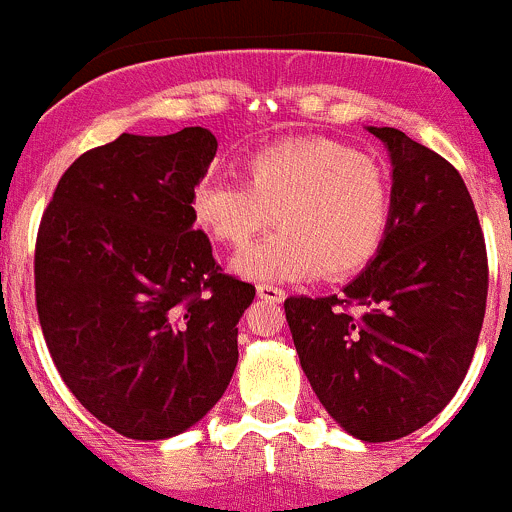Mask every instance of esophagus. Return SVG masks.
I'll list each match as a JSON object with an SVG mask.
<instances>
[{
	"mask_svg": "<svg viewBox=\"0 0 512 512\" xmlns=\"http://www.w3.org/2000/svg\"><path fill=\"white\" fill-rule=\"evenodd\" d=\"M256 293H258V298L266 303H281L283 298H286V291L278 286H271V283H258Z\"/></svg>",
	"mask_w": 512,
	"mask_h": 512,
	"instance_id": "obj_1",
	"label": "esophagus"
}]
</instances>
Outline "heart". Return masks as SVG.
<instances>
[{"mask_svg":"<svg viewBox=\"0 0 512 512\" xmlns=\"http://www.w3.org/2000/svg\"><path fill=\"white\" fill-rule=\"evenodd\" d=\"M244 181L206 179L191 196L201 229L246 249L278 219L276 236L234 261L251 281H303L361 271L388 229L391 189L381 166L328 139L278 141L254 151Z\"/></svg>","mask_w":512,"mask_h":512,"instance_id":"1","label":"heart"}]
</instances>
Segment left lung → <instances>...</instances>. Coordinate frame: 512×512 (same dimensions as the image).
Masks as SVG:
<instances>
[{
	"label": "left lung",
	"instance_id": "left-lung-1",
	"mask_svg": "<svg viewBox=\"0 0 512 512\" xmlns=\"http://www.w3.org/2000/svg\"><path fill=\"white\" fill-rule=\"evenodd\" d=\"M393 166L391 216L368 266L326 298H286L301 368L333 421L366 443L433 421L463 383L488 296L485 239L453 164L368 126Z\"/></svg>",
	"mask_w": 512,
	"mask_h": 512
}]
</instances>
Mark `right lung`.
<instances>
[{"mask_svg": "<svg viewBox=\"0 0 512 512\" xmlns=\"http://www.w3.org/2000/svg\"><path fill=\"white\" fill-rule=\"evenodd\" d=\"M216 136L121 134L54 189L34 251L37 313L69 391L104 426L164 440L219 403L256 288L226 276L191 196Z\"/></svg>", "mask_w": 512, "mask_h": 512, "instance_id": "1", "label": "right lung"}]
</instances>
